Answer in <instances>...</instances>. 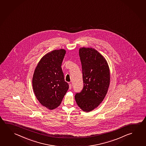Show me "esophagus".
<instances>
[{"instance_id":"obj_1","label":"esophagus","mask_w":146,"mask_h":146,"mask_svg":"<svg viewBox=\"0 0 146 146\" xmlns=\"http://www.w3.org/2000/svg\"><path fill=\"white\" fill-rule=\"evenodd\" d=\"M71 88H72V84H69V89H71Z\"/></svg>"}]
</instances>
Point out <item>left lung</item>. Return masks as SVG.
Here are the masks:
<instances>
[{
  "mask_svg": "<svg viewBox=\"0 0 146 146\" xmlns=\"http://www.w3.org/2000/svg\"><path fill=\"white\" fill-rule=\"evenodd\" d=\"M84 87L76 93L77 104L84 112L97 108L105 98L109 87L110 70L105 58L94 49L82 48L79 50Z\"/></svg>",
  "mask_w": 146,
  "mask_h": 146,
  "instance_id": "obj_1",
  "label": "left lung"
}]
</instances>
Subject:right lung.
<instances>
[{
    "mask_svg": "<svg viewBox=\"0 0 146 146\" xmlns=\"http://www.w3.org/2000/svg\"><path fill=\"white\" fill-rule=\"evenodd\" d=\"M66 52L64 49H60L47 53L34 71L32 79L34 94L41 105L49 110L60 105L69 88L61 68Z\"/></svg>",
    "mask_w": 146,
    "mask_h": 146,
    "instance_id": "add662e5",
    "label": "right lung"
}]
</instances>
